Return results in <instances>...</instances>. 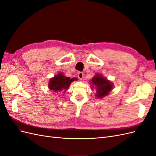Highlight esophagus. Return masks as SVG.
<instances>
[{
  "instance_id": "obj_1",
  "label": "esophagus",
  "mask_w": 156,
  "mask_h": 156,
  "mask_svg": "<svg viewBox=\"0 0 156 156\" xmlns=\"http://www.w3.org/2000/svg\"><path fill=\"white\" fill-rule=\"evenodd\" d=\"M77 76H78V78L80 80H82L83 79V77H84V74H83V72H79L78 74H77Z\"/></svg>"
}]
</instances>
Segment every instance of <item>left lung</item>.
I'll use <instances>...</instances> for the list:
<instances>
[{"label": "left lung", "mask_w": 156, "mask_h": 156, "mask_svg": "<svg viewBox=\"0 0 156 156\" xmlns=\"http://www.w3.org/2000/svg\"><path fill=\"white\" fill-rule=\"evenodd\" d=\"M90 82V83L89 84H92V88L94 87L96 89V97L100 99L108 96L114 87L112 83L101 73H97Z\"/></svg>", "instance_id": "8db88e82"}]
</instances>
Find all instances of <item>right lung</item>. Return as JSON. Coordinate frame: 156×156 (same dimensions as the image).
I'll use <instances>...</instances> for the list:
<instances>
[{"label":"right lung","instance_id":"add662e5","mask_svg":"<svg viewBox=\"0 0 156 156\" xmlns=\"http://www.w3.org/2000/svg\"><path fill=\"white\" fill-rule=\"evenodd\" d=\"M77 78L70 79L69 77H66L63 73L60 72L50 79L48 87L50 90H53L55 93L62 91L66 92L69 88L71 83L74 81H77Z\"/></svg>","mask_w":156,"mask_h":156}]
</instances>
